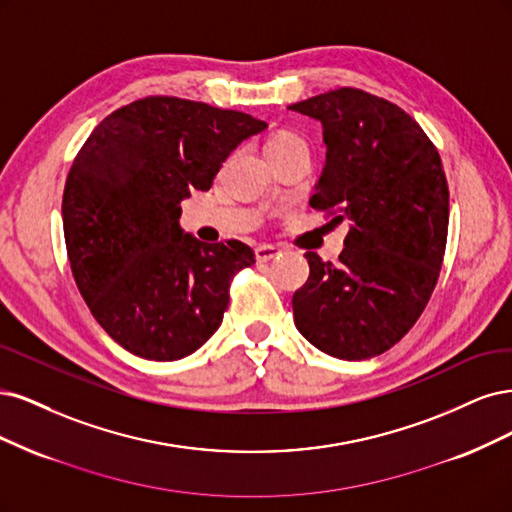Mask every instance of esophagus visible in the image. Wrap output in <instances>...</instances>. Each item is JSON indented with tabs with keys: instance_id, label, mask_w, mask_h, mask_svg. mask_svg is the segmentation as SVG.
Masks as SVG:
<instances>
[{
	"instance_id": "obj_1",
	"label": "esophagus",
	"mask_w": 512,
	"mask_h": 512,
	"mask_svg": "<svg viewBox=\"0 0 512 512\" xmlns=\"http://www.w3.org/2000/svg\"><path fill=\"white\" fill-rule=\"evenodd\" d=\"M280 253L278 246H272V244H263V246H257L255 249V257H257V261L259 263H266V261H272V259H276Z\"/></svg>"
}]
</instances>
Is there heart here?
Segmentation results:
<instances>
[{
    "instance_id": "obj_1",
    "label": "heart",
    "mask_w": 512,
    "mask_h": 512,
    "mask_svg": "<svg viewBox=\"0 0 512 512\" xmlns=\"http://www.w3.org/2000/svg\"><path fill=\"white\" fill-rule=\"evenodd\" d=\"M304 144V140L293 134V131H278V134H274L268 144H266V153L272 155V153H278V151H285V148H291V146H300Z\"/></svg>"
}]
</instances>
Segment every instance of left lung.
Returning <instances> with one entry per match:
<instances>
[{"instance_id":"obj_1","label":"left lung","mask_w":512,"mask_h":512,"mask_svg":"<svg viewBox=\"0 0 512 512\" xmlns=\"http://www.w3.org/2000/svg\"><path fill=\"white\" fill-rule=\"evenodd\" d=\"M289 110L323 125L327 161L310 206L353 221L336 266L304 255L310 274L293 293L295 327L332 357H376L410 332L438 283L449 232L438 148L406 110L355 87Z\"/></svg>"}]
</instances>
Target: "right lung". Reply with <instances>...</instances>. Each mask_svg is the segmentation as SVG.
Instances as JSON below:
<instances>
[{"mask_svg": "<svg viewBox=\"0 0 512 512\" xmlns=\"http://www.w3.org/2000/svg\"><path fill=\"white\" fill-rule=\"evenodd\" d=\"M268 125L172 95L121 106L93 129L63 189L76 287L104 332L153 361L187 357L219 329L234 276L255 263L238 240L180 232V200Z\"/></svg>", "mask_w": 512, "mask_h": 512, "instance_id": "obj_1", "label": "right lung"}]
</instances>
